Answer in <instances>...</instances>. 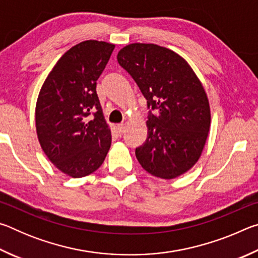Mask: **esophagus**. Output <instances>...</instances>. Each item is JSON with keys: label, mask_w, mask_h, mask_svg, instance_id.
Segmentation results:
<instances>
[{"label": "esophagus", "mask_w": 258, "mask_h": 258, "mask_svg": "<svg viewBox=\"0 0 258 258\" xmlns=\"http://www.w3.org/2000/svg\"><path fill=\"white\" fill-rule=\"evenodd\" d=\"M117 132H118L119 135H123V133L125 132V125L124 124L117 125Z\"/></svg>", "instance_id": "obj_1"}]
</instances>
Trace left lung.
Instances as JSON below:
<instances>
[{
  "mask_svg": "<svg viewBox=\"0 0 258 258\" xmlns=\"http://www.w3.org/2000/svg\"><path fill=\"white\" fill-rule=\"evenodd\" d=\"M117 60L150 109L147 140L135 149L139 163L164 180L182 175L198 161L211 127L202 82L181 55L156 44L126 45Z\"/></svg>",
  "mask_w": 258,
  "mask_h": 258,
  "instance_id": "1",
  "label": "left lung"
}]
</instances>
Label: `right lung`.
<instances>
[{"label": "right lung", "mask_w": 258, "mask_h": 258, "mask_svg": "<svg viewBox=\"0 0 258 258\" xmlns=\"http://www.w3.org/2000/svg\"><path fill=\"white\" fill-rule=\"evenodd\" d=\"M113 49L102 41L78 43L58 60L38 94V141L52 164L72 177L97 171L110 149L111 132L95 87Z\"/></svg>", "instance_id": "1"}]
</instances>
